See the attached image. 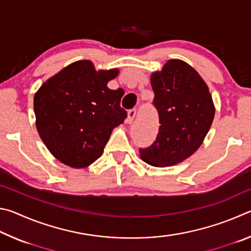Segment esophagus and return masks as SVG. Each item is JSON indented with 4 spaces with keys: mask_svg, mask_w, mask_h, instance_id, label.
<instances>
[{
    "mask_svg": "<svg viewBox=\"0 0 251 251\" xmlns=\"http://www.w3.org/2000/svg\"><path fill=\"white\" fill-rule=\"evenodd\" d=\"M136 115V110L135 109H130L128 110V113H127V118H126V123H128V124H131L135 118Z\"/></svg>",
    "mask_w": 251,
    "mask_h": 251,
    "instance_id": "obj_1",
    "label": "esophagus"
}]
</instances>
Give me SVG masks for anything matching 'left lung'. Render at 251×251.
Masks as SVG:
<instances>
[{"label": "left lung", "mask_w": 251, "mask_h": 251, "mask_svg": "<svg viewBox=\"0 0 251 251\" xmlns=\"http://www.w3.org/2000/svg\"><path fill=\"white\" fill-rule=\"evenodd\" d=\"M154 105L159 114V133L139 157L155 167L174 166L196 151L209 131L215 105L205 80L181 59L173 58L152 72Z\"/></svg>", "instance_id": "obj_1"}]
</instances>
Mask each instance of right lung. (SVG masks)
<instances>
[{"mask_svg": "<svg viewBox=\"0 0 251 251\" xmlns=\"http://www.w3.org/2000/svg\"><path fill=\"white\" fill-rule=\"evenodd\" d=\"M118 69L96 71L88 59L61 70L34 95L37 133L50 154L72 168H85L103 154L113 129L124 123V91L107 84Z\"/></svg>", "mask_w": 251, "mask_h": 251, "instance_id": "add662e5", "label": "right lung"}]
</instances>
